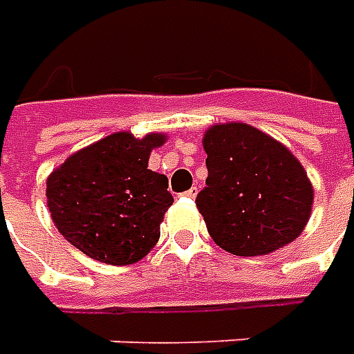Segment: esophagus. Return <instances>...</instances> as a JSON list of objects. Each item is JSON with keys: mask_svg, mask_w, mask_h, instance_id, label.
I'll use <instances>...</instances> for the list:
<instances>
[{"mask_svg": "<svg viewBox=\"0 0 354 354\" xmlns=\"http://www.w3.org/2000/svg\"><path fill=\"white\" fill-rule=\"evenodd\" d=\"M197 192H199V189H197V185H194V187H189V189L185 192L184 197H187V199H194L195 195H197Z\"/></svg>", "mask_w": 354, "mask_h": 354, "instance_id": "esophagus-1", "label": "esophagus"}]
</instances>
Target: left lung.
Instances as JSON below:
<instances>
[{
	"label": "left lung",
	"instance_id": "obj_1",
	"mask_svg": "<svg viewBox=\"0 0 354 354\" xmlns=\"http://www.w3.org/2000/svg\"><path fill=\"white\" fill-rule=\"evenodd\" d=\"M203 147L209 176L195 205L216 245L259 257L299 237L315 195L288 147L241 122L209 128Z\"/></svg>",
	"mask_w": 354,
	"mask_h": 354
}]
</instances>
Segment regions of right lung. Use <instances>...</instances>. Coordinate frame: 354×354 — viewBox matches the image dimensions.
Returning <instances> with one entry per match:
<instances>
[{
	"mask_svg": "<svg viewBox=\"0 0 354 354\" xmlns=\"http://www.w3.org/2000/svg\"><path fill=\"white\" fill-rule=\"evenodd\" d=\"M165 138L111 134L51 172L48 207L68 243L113 266L138 263L157 245L160 222L174 199L169 178L147 169V160Z\"/></svg>",
	"mask_w": 354,
	"mask_h": 354,
	"instance_id": "obj_1",
	"label": "right lung"
}]
</instances>
